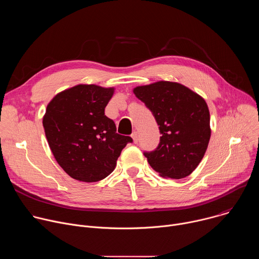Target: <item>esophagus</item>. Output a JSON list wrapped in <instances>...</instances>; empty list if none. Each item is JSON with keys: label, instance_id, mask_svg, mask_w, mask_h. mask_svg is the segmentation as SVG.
<instances>
[{"label": "esophagus", "instance_id": "1", "mask_svg": "<svg viewBox=\"0 0 259 259\" xmlns=\"http://www.w3.org/2000/svg\"><path fill=\"white\" fill-rule=\"evenodd\" d=\"M131 137H132V139H133V142H134V143H137V142H138V133H137L136 131H134V132L132 133Z\"/></svg>", "mask_w": 259, "mask_h": 259}]
</instances>
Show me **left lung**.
Returning a JSON list of instances; mask_svg holds the SVG:
<instances>
[{"label": "left lung", "instance_id": "8db88e82", "mask_svg": "<svg viewBox=\"0 0 259 259\" xmlns=\"http://www.w3.org/2000/svg\"><path fill=\"white\" fill-rule=\"evenodd\" d=\"M133 93L151 109L162 134L156 151L144 153L147 162L164 178L192 174L211 136L205 99L187 86L169 81L137 86Z\"/></svg>", "mask_w": 259, "mask_h": 259}]
</instances>
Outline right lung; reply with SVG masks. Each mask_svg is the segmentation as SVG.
I'll list each match as a JSON object with an SVG mask.
<instances>
[{
  "label": "right lung",
  "mask_w": 259,
  "mask_h": 259,
  "mask_svg": "<svg viewBox=\"0 0 259 259\" xmlns=\"http://www.w3.org/2000/svg\"><path fill=\"white\" fill-rule=\"evenodd\" d=\"M114 87L79 84L57 93L48 103L43 126L59 166L73 179L96 182L112 173L130 136L117 133L104 108Z\"/></svg>",
  "instance_id": "obj_1"
}]
</instances>
